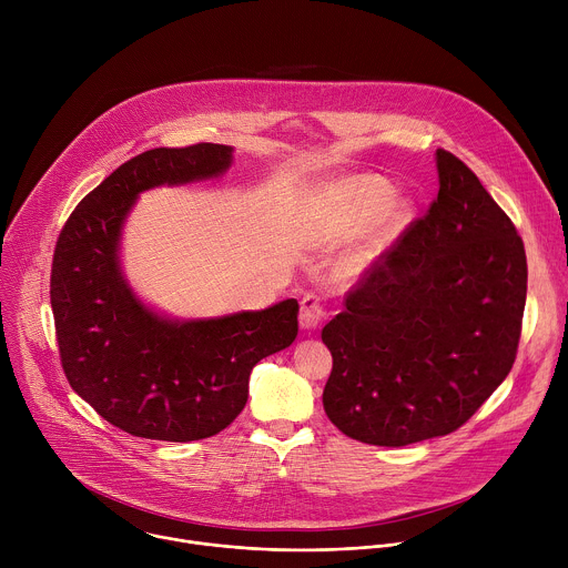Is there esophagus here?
<instances>
[{
  "label": "esophagus",
  "instance_id": "esophagus-1",
  "mask_svg": "<svg viewBox=\"0 0 568 568\" xmlns=\"http://www.w3.org/2000/svg\"><path fill=\"white\" fill-rule=\"evenodd\" d=\"M328 316L326 307H323L321 298L314 294H305L301 301V312H298V321H301V328L305 331H316L323 318Z\"/></svg>",
  "mask_w": 568,
  "mask_h": 568
}]
</instances>
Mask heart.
I'll return each instance as SVG.
<instances>
[{"mask_svg": "<svg viewBox=\"0 0 568 568\" xmlns=\"http://www.w3.org/2000/svg\"><path fill=\"white\" fill-rule=\"evenodd\" d=\"M318 229L328 240H351L375 217V231L368 245L346 263L351 276L362 274L412 220V204L393 197V186L375 175H355L331 184L318 197Z\"/></svg>", "mask_w": 568, "mask_h": 568, "instance_id": "obj_1", "label": "heart"}]
</instances>
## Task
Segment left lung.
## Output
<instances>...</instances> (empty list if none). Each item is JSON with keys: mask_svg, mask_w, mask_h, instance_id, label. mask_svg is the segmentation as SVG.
I'll list each match as a JSON object with an SVG mask.
<instances>
[{"mask_svg": "<svg viewBox=\"0 0 568 568\" xmlns=\"http://www.w3.org/2000/svg\"><path fill=\"white\" fill-rule=\"evenodd\" d=\"M438 197L321 331L331 423L404 447L465 425L508 377L526 305L524 242L478 178L436 150Z\"/></svg>", "mask_w": 568, "mask_h": 568, "instance_id": "1", "label": "left lung"}]
</instances>
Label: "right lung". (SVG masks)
Instances as JSON below:
<instances>
[{
	"label": "right lung",
	"mask_w": 568,
	"mask_h": 568,
	"mask_svg": "<svg viewBox=\"0 0 568 568\" xmlns=\"http://www.w3.org/2000/svg\"><path fill=\"white\" fill-rule=\"evenodd\" d=\"M233 148H154L83 197L60 231L51 307L71 388L110 425L150 440L215 436L245 409L252 368L298 333V303L180 321L148 307L121 270V233L139 193L226 173Z\"/></svg>",
	"instance_id": "add662e5"
}]
</instances>
